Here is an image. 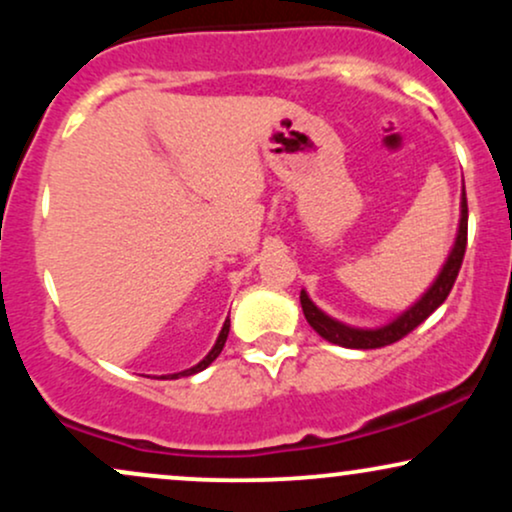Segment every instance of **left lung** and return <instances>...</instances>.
Masks as SVG:
<instances>
[{
    "instance_id": "8db88e82",
    "label": "left lung",
    "mask_w": 512,
    "mask_h": 512,
    "mask_svg": "<svg viewBox=\"0 0 512 512\" xmlns=\"http://www.w3.org/2000/svg\"><path fill=\"white\" fill-rule=\"evenodd\" d=\"M464 250H467V195L462 190V202H460V226H457V236H455V245H452L448 260H445L443 269H440L436 281L428 286L424 296L419 298L414 305H409L404 313H399L395 320L385 322L380 327H354L346 325V322L334 320L332 315H327L325 310H320L317 305L310 301V296L305 291H301V308L305 320L313 330L320 334L322 339L327 342L346 346V349H380V346L395 344L402 337L419 327L421 322L426 320L433 310L443 305L445 298L455 284L457 272L462 267V257Z\"/></svg>"
}]
</instances>
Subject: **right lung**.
<instances>
[{
	"mask_svg": "<svg viewBox=\"0 0 512 512\" xmlns=\"http://www.w3.org/2000/svg\"><path fill=\"white\" fill-rule=\"evenodd\" d=\"M228 330H231V320H228V317H226V322H223V327H221V332H219V337H216V344L211 346L209 354L204 356L202 361L197 363V366H192V368H187V370H180V373H173V375H170V380H173V378H180V375H195V373H199V370L207 368L209 363H214V358L221 354L223 344H226V339H228ZM163 378L168 380V375H163Z\"/></svg>",
	"mask_w": 512,
	"mask_h": 512,
	"instance_id": "right-lung-1",
	"label": "right lung"
}]
</instances>
